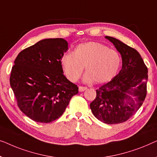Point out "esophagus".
<instances>
[{
	"mask_svg": "<svg viewBox=\"0 0 157 157\" xmlns=\"http://www.w3.org/2000/svg\"><path fill=\"white\" fill-rule=\"evenodd\" d=\"M86 90H87V87H82V86H79V92H84Z\"/></svg>",
	"mask_w": 157,
	"mask_h": 157,
	"instance_id": "34e87169",
	"label": "esophagus"
}]
</instances>
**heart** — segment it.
Returning a JSON list of instances; mask_svg holds the SVG:
<instances>
[{
    "mask_svg": "<svg viewBox=\"0 0 157 157\" xmlns=\"http://www.w3.org/2000/svg\"><path fill=\"white\" fill-rule=\"evenodd\" d=\"M60 64L67 78L76 82L80 78L84 67L85 82L101 84L109 82L117 74L121 65V57L115 50L97 42L82 43L77 46L74 52L63 55Z\"/></svg>",
    "mask_w": 157,
    "mask_h": 157,
    "instance_id": "1",
    "label": "heart"
}]
</instances>
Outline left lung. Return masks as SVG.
Instances as JSON below:
<instances>
[{"mask_svg":"<svg viewBox=\"0 0 157 157\" xmlns=\"http://www.w3.org/2000/svg\"><path fill=\"white\" fill-rule=\"evenodd\" d=\"M105 38L121 54L122 69L109 82L96 90L90 103L94 116L109 124L126 122L137 112L147 95L148 70L140 54L114 37Z\"/></svg>","mask_w":157,"mask_h":157,"instance_id":"1","label":"left lung"}]
</instances>
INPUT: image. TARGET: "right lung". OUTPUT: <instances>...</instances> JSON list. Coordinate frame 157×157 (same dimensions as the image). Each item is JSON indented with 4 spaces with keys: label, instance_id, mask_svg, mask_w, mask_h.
I'll return each mask as SVG.
<instances>
[{
    "label": "right lung",
    "instance_id": "1",
    "mask_svg": "<svg viewBox=\"0 0 157 157\" xmlns=\"http://www.w3.org/2000/svg\"><path fill=\"white\" fill-rule=\"evenodd\" d=\"M68 49L63 38H48L22 50L10 78L17 106L37 122L49 123L65 112L78 87L63 75L60 59Z\"/></svg>",
    "mask_w": 157,
    "mask_h": 157
}]
</instances>
